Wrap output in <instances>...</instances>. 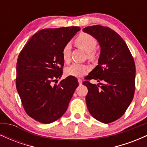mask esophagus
Returning a JSON list of instances; mask_svg holds the SVG:
<instances>
[{
    "mask_svg": "<svg viewBox=\"0 0 147 147\" xmlns=\"http://www.w3.org/2000/svg\"><path fill=\"white\" fill-rule=\"evenodd\" d=\"M78 82H79V85H82V80L81 79H78Z\"/></svg>",
    "mask_w": 147,
    "mask_h": 147,
    "instance_id": "1",
    "label": "esophagus"
}]
</instances>
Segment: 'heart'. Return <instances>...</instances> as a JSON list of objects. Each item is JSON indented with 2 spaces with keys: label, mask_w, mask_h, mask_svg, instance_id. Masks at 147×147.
Masks as SVG:
<instances>
[{
  "label": "heart",
  "mask_w": 147,
  "mask_h": 147,
  "mask_svg": "<svg viewBox=\"0 0 147 147\" xmlns=\"http://www.w3.org/2000/svg\"><path fill=\"white\" fill-rule=\"evenodd\" d=\"M75 43L79 48L82 49L86 52L88 53V56L91 59H95L97 58V55L94 50L97 45V41L93 36L88 34L82 33L76 38ZM70 53H71V44L70 43H68L65 44L62 50V56L65 62H68L70 60ZM89 70L90 68L87 65L74 63L66 68L65 73L67 75L79 77L88 73Z\"/></svg>",
  "instance_id": "heart-1"
}]
</instances>
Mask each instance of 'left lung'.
I'll list each match as a JSON object with an SVG mask.
<instances>
[{
	"instance_id": "1",
	"label": "left lung",
	"mask_w": 147,
	"mask_h": 147,
	"mask_svg": "<svg viewBox=\"0 0 147 147\" xmlns=\"http://www.w3.org/2000/svg\"><path fill=\"white\" fill-rule=\"evenodd\" d=\"M83 31L95 38L101 48L98 65L83 82L88 88V110L97 120L109 124L122 117L133 100L134 59L125 41L111 28L93 25ZM90 79H95L99 84H91Z\"/></svg>"
}]
</instances>
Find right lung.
<instances>
[{
  "label": "right lung",
  "mask_w": 147,
  "mask_h": 147,
  "mask_svg": "<svg viewBox=\"0 0 147 147\" xmlns=\"http://www.w3.org/2000/svg\"><path fill=\"white\" fill-rule=\"evenodd\" d=\"M79 30V27L40 30L18 55L16 89L25 112L36 121L50 124L59 119L78 87L77 79L72 76L58 85L53 82L63 74V48Z\"/></svg>",
  "instance_id": "add662e5"
}]
</instances>
